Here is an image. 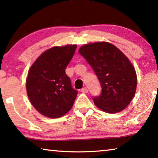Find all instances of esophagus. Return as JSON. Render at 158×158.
I'll use <instances>...</instances> for the list:
<instances>
[{
	"mask_svg": "<svg viewBox=\"0 0 158 158\" xmlns=\"http://www.w3.org/2000/svg\"><path fill=\"white\" fill-rule=\"evenodd\" d=\"M82 92L83 93H88V91H89V90H88V88H87L86 86H85V87H84L83 89H81V90Z\"/></svg>",
	"mask_w": 158,
	"mask_h": 158,
	"instance_id": "1",
	"label": "esophagus"
}]
</instances>
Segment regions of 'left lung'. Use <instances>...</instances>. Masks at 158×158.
Wrapping results in <instances>:
<instances>
[{"label":"left lung","instance_id":"8db88e82","mask_svg":"<svg viewBox=\"0 0 158 158\" xmlns=\"http://www.w3.org/2000/svg\"><path fill=\"white\" fill-rule=\"evenodd\" d=\"M79 52L92 67L102 86L100 95L93 98L94 104L109 114L126 109L137 86L135 70L128 57L106 42L84 44Z\"/></svg>","mask_w":158,"mask_h":158}]
</instances>
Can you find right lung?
Wrapping results in <instances>:
<instances>
[{"label": "right lung", "mask_w": 158, "mask_h": 158, "mask_svg": "<svg viewBox=\"0 0 158 158\" xmlns=\"http://www.w3.org/2000/svg\"><path fill=\"white\" fill-rule=\"evenodd\" d=\"M77 44L54 47L35 61L26 79L27 94L32 105L43 116L56 118L72 109L77 91L72 86L65 69Z\"/></svg>", "instance_id": "1"}]
</instances>
